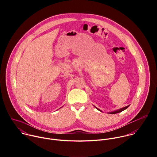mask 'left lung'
<instances>
[{
	"label": "left lung",
	"instance_id": "1",
	"mask_svg": "<svg viewBox=\"0 0 157 157\" xmlns=\"http://www.w3.org/2000/svg\"><path fill=\"white\" fill-rule=\"evenodd\" d=\"M128 106L129 105H127V106H126V107H123V108H122V109H119V110H116V111H114V112H112V113H110V114H116V113H121V112H122V111H123V110H125L126 109H127L128 107ZM99 110H100L99 109H98ZM101 111V110H100Z\"/></svg>",
	"mask_w": 157,
	"mask_h": 157
}]
</instances>
